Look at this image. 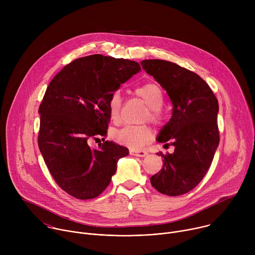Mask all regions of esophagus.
I'll use <instances>...</instances> for the list:
<instances>
[{
    "mask_svg": "<svg viewBox=\"0 0 255 255\" xmlns=\"http://www.w3.org/2000/svg\"><path fill=\"white\" fill-rule=\"evenodd\" d=\"M130 154L133 156H138V157H144L147 155V152L145 150H135V149H131L130 150Z\"/></svg>",
    "mask_w": 255,
    "mask_h": 255,
    "instance_id": "34e87169",
    "label": "esophagus"
}]
</instances>
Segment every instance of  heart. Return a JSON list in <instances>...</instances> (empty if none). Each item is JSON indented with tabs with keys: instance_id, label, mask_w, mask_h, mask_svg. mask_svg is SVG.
<instances>
[{
	"instance_id": "1",
	"label": "heart",
	"mask_w": 255,
	"mask_h": 255,
	"mask_svg": "<svg viewBox=\"0 0 255 255\" xmlns=\"http://www.w3.org/2000/svg\"><path fill=\"white\" fill-rule=\"evenodd\" d=\"M139 96L149 107V114L147 117L153 122L160 120V108L163 104V94L161 89L153 83H148L138 87L135 90ZM122 108V97L119 92H114L109 100L108 109L111 120L117 121L120 117ZM153 136L152 130L146 125H127L113 132V138L120 144L130 148H140L151 141Z\"/></svg>"
}]
</instances>
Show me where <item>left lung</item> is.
<instances>
[{
	"mask_svg": "<svg viewBox=\"0 0 255 255\" xmlns=\"http://www.w3.org/2000/svg\"><path fill=\"white\" fill-rule=\"evenodd\" d=\"M140 64L166 91L172 104L171 118L156 140L172 145L174 151L157 153L163 166L150 183L163 195H184L203 179L219 145L218 100L200 76L176 63L146 59Z\"/></svg>",
	"mask_w": 255,
	"mask_h": 255,
	"instance_id": "1",
	"label": "left lung"
}]
</instances>
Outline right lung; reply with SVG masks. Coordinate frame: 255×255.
I'll return each mask as SVG.
<instances>
[{"label":"right lung","mask_w":255,"mask_h":255,"mask_svg":"<svg viewBox=\"0 0 255 255\" xmlns=\"http://www.w3.org/2000/svg\"><path fill=\"white\" fill-rule=\"evenodd\" d=\"M141 69L138 62L94 54L65 65L50 82L39 107L38 146L56 184L68 195L90 200L101 195L128 148L91 139L107 134L112 94ZM104 140V138H103Z\"/></svg>","instance_id":"right-lung-1"}]
</instances>
